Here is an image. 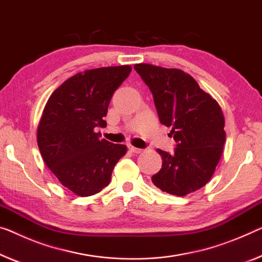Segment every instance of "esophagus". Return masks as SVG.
<instances>
[{
    "label": "esophagus",
    "mask_w": 262,
    "mask_h": 262,
    "mask_svg": "<svg viewBox=\"0 0 262 262\" xmlns=\"http://www.w3.org/2000/svg\"><path fill=\"white\" fill-rule=\"evenodd\" d=\"M128 148H130V151L134 152V154H142V152H143L142 148H138V147H135V146H128Z\"/></svg>",
    "instance_id": "1"
}]
</instances>
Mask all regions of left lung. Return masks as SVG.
<instances>
[{
	"instance_id": "left-lung-1",
	"label": "left lung",
	"mask_w": 262,
	"mask_h": 262,
	"mask_svg": "<svg viewBox=\"0 0 262 262\" xmlns=\"http://www.w3.org/2000/svg\"><path fill=\"white\" fill-rule=\"evenodd\" d=\"M154 95L160 123L172 127L174 154L157 150L163 165L152 183L184 196L210 182L223 155L225 118L218 102L180 69L140 63L134 67Z\"/></svg>"
}]
</instances>
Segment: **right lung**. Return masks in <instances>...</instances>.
I'll return each mask as SVG.
<instances>
[{"mask_svg":"<svg viewBox=\"0 0 262 262\" xmlns=\"http://www.w3.org/2000/svg\"><path fill=\"white\" fill-rule=\"evenodd\" d=\"M131 66L78 72L48 99L37 127L42 158L64 187L79 196L94 195L107 186L112 170L127 147L100 139L95 127L103 118L114 92Z\"/></svg>","mask_w":262,"mask_h":262,"instance_id":"1","label":"right lung"}]
</instances>
